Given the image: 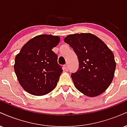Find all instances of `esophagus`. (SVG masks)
<instances>
[{
    "label": "esophagus",
    "mask_w": 127,
    "mask_h": 127,
    "mask_svg": "<svg viewBox=\"0 0 127 127\" xmlns=\"http://www.w3.org/2000/svg\"><path fill=\"white\" fill-rule=\"evenodd\" d=\"M63 69L65 71H67L68 70V64H65L63 66Z\"/></svg>",
    "instance_id": "esophagus-1"
}]
</instances>
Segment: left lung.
<instances>
[{
  "instance_id": "obj_1",
  "label": "left lung",
  "mask_w": 127,
  "mask_h": 127,
  "mask_svg": "<svg viewBox=\"0 0 127 127\" xmlns=\"http://www.w3.org/2000/svg\"><path fill=\"white\" fill-rule=\"evenodd\" d=\"M64 40L78 56L79 69L71 75L76 88L90 97L104 93L113 81L116 68L112 51L90 33L69 34Z\"/></svg>"
}]
</instances>
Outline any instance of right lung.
Instances as JSON below:
<instances>
[{
	"mask_svg": "<svg viewBox=\"0 0 127 127\" xmlns=\"http://www.w3.org/2000/svg\"><path fill=\"white\" fill-rule=\"evenodd\" d=\"M60 41L58 36H36L16 55L14 71L20 85L29 94L44 95L56 87L63 70L52 49Z\"/></svg>",
	"mask_w": 127,
	"mask_h": 127,
	"instance_id": "add662e5",
	"label": "right lung"
}]
</instances>
